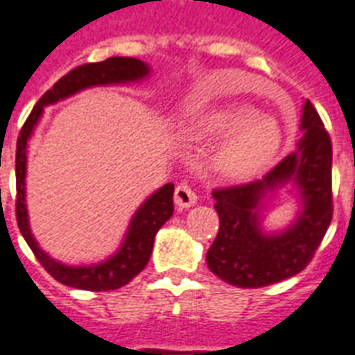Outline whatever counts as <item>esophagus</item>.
<instances>
[{"label":"esophagus","mask_w":355,"mask_h":355,"mask_svg":"<svg viewBox=\"0 0 355 355\" xmlns=\"http://www.w3.org/2000/svg\"><path fill=\"white\" fill-rule=\"evenodd\" d=\"M196 201H198V196H196V192L187 183H181V185L175 187L174 203L180 209H189V207L194 205Z\"/></svg>","instance_id":"esophagus-1"}]
</instances>
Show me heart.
I'll return each mask as SVG.
<instances>
[{
  "instance_id": "1",
  "label": "heart",
  "mask_w": 355,
  "mask_h": 355,
  "mask_svg": "<svg viewBox=\"0 0 355 355\" xmlns=\"http://www.w3.org/2000/svg\"><path fill=\"white\" fill-rule=\"evenodd\" d=\"M201 139L227 137L216 150L212 166L223 180L243 181L254 178L273 163L282 148V130L271 117H262L251 106H229L201 124Z\"/></svg>"
}]
</instances>
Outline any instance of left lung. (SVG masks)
<instances>
[{
	"instance_id": "left-lung-1",
	"label": "left lung",
	"mask_w": 355,
	"mask_h": 355,
	"mask_svg": "<svg viewBox=\"0 0 355 355\" xmlns=\"http://www.w3.org/2000/svg\"><path fill=\"white\" fill-rule=\"evenodd\" d=\"M302 137L295 152L262 180L212 192L220 216L207 266L227 284L263 288L300 273L315 254L331 222V143L319 113L304 101ZM286 189L297 214L284 230L265 229L268 203Z\"/></svg>"
}]
</instances>
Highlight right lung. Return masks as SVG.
Segmentation results:
<instances>
[{
	"label": "right lung",
	"instance_id": "1",
	"mask_svg": "<svg viewBox=\"0 0 355 355\" xmlns=\"http://www.w3.org/2000/svg\"><path fill=\"white\" fill-rule=\"evenodd\" d=\"M150 76V65L137 58L128 56H112L104 62L86 64L75 67L67 75L62 76L44 97L36 102L29 119L25 121L19 132L16 144V220L25 242L29 243L38 262L45 271L58 282L76 290L87 291H110L123 288L130 280L139 275L148 263L154 238L161 227L168 222L174 212V183H166L161 189L150 194L141 203L135 214L130 220L128 231L124 234L123 243L112 257L98 263L89 266H67V263L49 257L40 248L33 231H31L29 212L25 201V175H27V144L33 137L34 128L38 126L44 110L51 104L73 97L87 87L95 86H123L132 82H141Z\"/></svg>",
	"mask_w": 355,
	"mask_h": 355
}]
</instances>
